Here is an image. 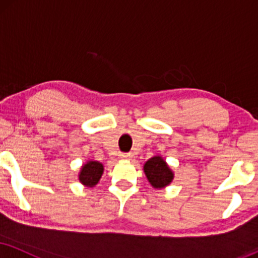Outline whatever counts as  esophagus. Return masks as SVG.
I'll return each mask as SVG.
<instances>
[{
  "mask_svg": "<svg viewBox=\"0 0 258 258\" xmlns=\"http://www.w3.org/2000/svg\"><path fill=\"white\" fill-rule=\"evenodd\" d=\"M119 158L122 159V160H130V159L133 158V154H130V153H124V154H120Z\"/></svg>",
  "mask_w": 258,
  "mask_h": 258,
  "instance_id": "1",
  "label": "esophagus"
}]
</instances>
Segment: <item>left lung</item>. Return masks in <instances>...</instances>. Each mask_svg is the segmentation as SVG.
I'll return each instance as SVG.
<instances>
[{
	"instance_id": "obj_1",
	"label": "left lung",
	"mask_w": 258,
	"mask_h": 258,
	"mask_svg": "<svg viewBox=\"0 0 258 258\" xmlns=\"http://www.w3.org/2000/svg\"><path fill=\"white\" fill-rule=\"evenodd\" d=\"M144 172L149 184L154 189L160 190L172 183L174 173L161 155H154L144 165Z\"/></svg>"
}]
</instances>
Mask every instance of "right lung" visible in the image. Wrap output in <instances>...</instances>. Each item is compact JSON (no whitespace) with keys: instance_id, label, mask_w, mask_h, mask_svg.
<instances>
[{"instance_id":"add662e5","label":"right lung","mask_w":258,"mask_h":258,"mask_svg":"<svg viewBox=\"0 0 258 258\" xmlns=\"http://www.w3.org/2000/svg\"><path fill=\"white\" fill-rule=\"evenodd\" d=\"M104 173V165L97 160H87L79 172V182L86 187H93L99 183Z\"/></svg>"}]
</instances>
